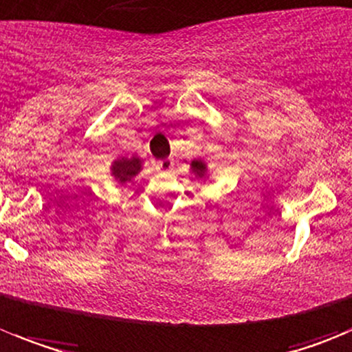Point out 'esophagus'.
<instances>
[{"mask_svg":"<svg viewBox=\"0 0 352 352\" xmlns=\"http://www.w3.org/2000/svg\"><path fill=\"white\" fill-rule=\"evenodd\" d=\"M172 166H173V160H170V157L157 161V170H160V172H170Z\"/></svg>","mask_w":352,"mask_h":352,"instance_id":"34e87169","label":"esophagus"}]
</instances>
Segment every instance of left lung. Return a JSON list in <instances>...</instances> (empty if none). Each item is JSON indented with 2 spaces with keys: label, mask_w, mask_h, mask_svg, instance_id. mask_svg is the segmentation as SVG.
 Listing matches in <instances>:
<instances>
[{
  "label": "left lung",
  "mask_w": 352,
  "mask_h": 352,
  "mask_svg": "<svg viewBox=\"0 0 352 352\" xmlns=\"http://www.w3.org/2000/svg\"><path fill=\"white\" fill-rule=\"evenodd\" d=\"M189 172H191L192 175L196 177V179L205 180V179H208L210 170H208V165H206V163L203 160H192L191 161V168H189Z\"/></svg>",
  "instance_id": "obj_1"
}]
</instances>
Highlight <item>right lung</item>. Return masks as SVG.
I'll list each match as a JSON object with an SVG mask.
<instances>
[{"instance_id":"obj_1","label":"right lung","mask_w":352,"mask_h":352,"mask_svg":"<svg viewBox=\"0 0 352 352\" xmlns=\"http://www.w3.org/2000/svg\"><path fill=\"white\" fill-rule=\"evenodd\" d=\"M144 166V160L139 156L131 157H118L111 163L109 173L114 177L118 184H126L130 182L133 177H137L140 173Z\"/></svg>"}]
</instances>
